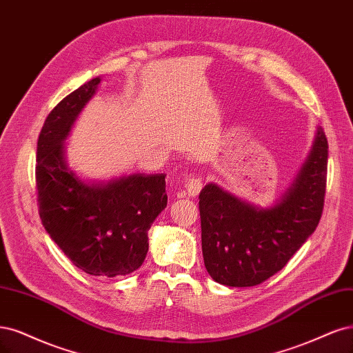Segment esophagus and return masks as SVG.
Wrapping results in <instances>:
<instances>
[{"mask_svg": "<svg viewBox=\"0 0 353 353\" xmlns=\"http://www.w3.org/2000/svg\"><path fill=\"white\" fill-rule=\"evenodd\" d=\"M203 188V181L200 176H192L187 181V192L190 194L191 197L199 196V192Z\"/></svg>", "mask_w": 353, "mask_h": 353, "instance_id": "1", "label": "esophagus"}]
</instances>
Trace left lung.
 I'll list each match as a JSON object with an SVG mask.
<instances>
[{
	"label": "left lung",
	"mask_w": 353,
	"mask_h": 353,
	"mask_svg": "<svg viewBox=\"0 0 353 353\" xmlns=\"http://www.w3.org/2000/svg\"><path fill=\"white\" fill-rule=\"evenodd\" d=\"M329 144L321 127L294 184L261 209L216 184L200 192L201 250L214 282L247 288L282 270L317 228L324 208Z\"/></svg>",
	"instance_id": "left-lung-1"
}]
</instances>
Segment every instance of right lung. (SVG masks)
I'll return each instance as SVG.
<instances>
[{"label": "right lung", "instance_id": "add662e5", "mask_svg": "<svg viewBox=\"0 0 353 353\" xmlns=\"http://www.w3.org/2000/svg\"><path fill=\"white\" fill-rule=\"evenodd\" d=\"M101 79L83 84L46 117L36 152L39 216L55 244L84 273L130 274L149 250L148 230L166 208L165 174L86 182L70 171L64 140Z\"/></svg>", "mask_w": 353, "mask_h": 353}]
</instances>
